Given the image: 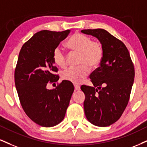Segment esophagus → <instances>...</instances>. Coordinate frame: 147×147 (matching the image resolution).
I'll list each match as a JSON object with an SVG mask.
<instances>
[{"instance_id":"obj_1","label":"esophagus","mask_w":147,"mask_h":147,"mask_svg":"<svg viewBox=\"0 0 147 147\" xmlns=\"http://www.w3.org/2000/svg\"><path fill=\"white\" fill-rule=\"evenodd\" d=\"M74 86H75V91H79V90H80V86H78V85L75 84V85H74Z\"/></svg>"}]
</instances>
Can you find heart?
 <instances>
[{"label": "heart", "mask_w": 147, "mask_h": 147, "mask_svg": "<svg viewBox=\"0 0 147 147\" xmlns=\"http://www.w3.org/2000/svg\"><path fill=\"white\" fill-rule=\"evenodd\" d=\"M68 48L80 53L79 67H70L62 73V79L75 84L82 82L88 75L89 68H96L102 59V47L100 42L92 41L91 38L81 33H75L67 42ZM53 59L57 66L63 68L66 66V56L61 48L53 51Z\"/></svg>", "instance_id": "obj_1"}]
</instances>
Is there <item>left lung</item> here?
Here are the masks:
<instances>
[{"instance_id":"1","label":"left lung","mask_w":147,"mask_h":147,"mask_svg":"<svg viewBox=\"0 0 147 147\" xmlns=\"http://www.w3.org/2000/svg\"><path fill=\"white\" fill-rule=\"evenodd\" d=\"M81 32L98 40L103 55L100 66L90 75L93 87L82 86L84 107L90 123L107 127L119 119L129 100L134 81V64L126 46L105 29H84Z\"/></svg>"}]
</instances>
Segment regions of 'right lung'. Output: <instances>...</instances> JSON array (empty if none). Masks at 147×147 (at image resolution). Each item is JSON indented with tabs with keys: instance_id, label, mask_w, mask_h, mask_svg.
I'll use <instances>...</instances> for the list:
<instances>
[{
	"instance_id": "right-lung-1",
	"label": "right lung",
	"mask_w": 147,
	"mask_h": 147,
	"mask_svg": "<svg viewBox=\"0 0 147 147\" xmlns=\"http://www.w3.org/2000/svg\"><path fill=\"white\" fill-rule=\"evenodd\" d=\"M70 33L43 30L33 35L21 48L15 69V85L26 114L40 126L51 127L64 118L74 86L62 81L49 90L48 83L57 82V68L53 59V51Z\"/></svg>"
}]
</instances>
